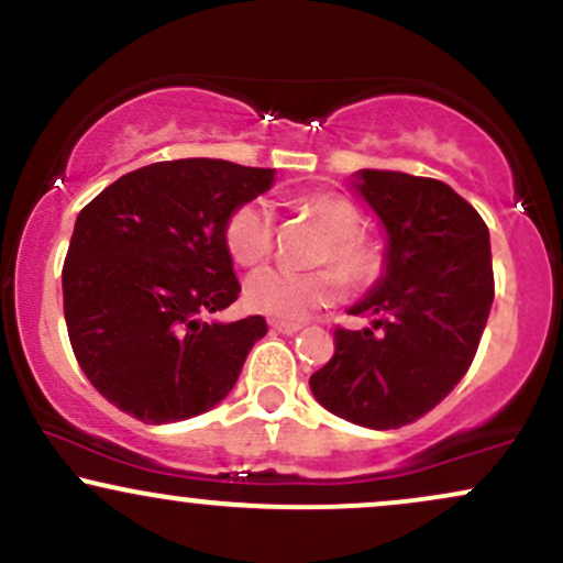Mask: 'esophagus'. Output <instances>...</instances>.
I'll return each instance as SVG.
<instances>
[{
    "instance_id": "esophagus-1",
    "label": "esophagus",
    "mask_w": 563,
    "mask_h": 563,
    "mask_svg": "<svg viewBox=\"0 0 563 563\" xmlns=\"http://www.w3.org/2000/svg\"><path fill=\"white\" fill-rule=\"evenodd\" d=\"M269 328H273L275 333H283V335H294V333L301 331L299 322H283V320H273V322H269Z\"/></svg>"
}]
</instances>
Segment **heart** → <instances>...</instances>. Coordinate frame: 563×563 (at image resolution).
I'll return each instance as SVG.
<instances>
[{
    "mask_svg": "<svg viewBox=\"0 0 563 563\" xmlns=\"http://www.w3.org/2000/svg\"><path fill=\"white\" fill-rule=\"evenodd\" d=\"M299 206L328 235L318 256L320 264H333L354 288H365L378 280L384 273V254L376 243L360 235L363 217L354 209L352 200L325 192V196L301 200ZM224 243L232 260L243 267H254L267 260L275 243L273 209L260 198L245 200L238 209H232L224 222ZM339 296L341 278L333 269L290 273L283 267H267L251 275L245 283V303L254 312L283 322L307 320L314 309L328 307Z\"/></svg>",
    "mask_w": 563,
    "mask_h": 563,
    "instance_id": "b5f03b06",
    "label": "heart"
}]
</instances>
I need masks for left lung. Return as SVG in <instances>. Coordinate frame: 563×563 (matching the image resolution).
I'll list each match as a JSON object with an SVG mask.
<instances>
[{
  "label": "left lung",
  "mask_w": 563,
  "mask_h": 563,
  "mask_svg": "<svg viewBox=\"0 0 563 563\" xmlns=\"http://www.w3.org/2000/svg\"><path fill=\"white\" fill-rule=\"evenodd\" d=\"M352 187L386 232L384 273L335 331V352L309 389L333 416L399 429L442 402L466 376L493 307L489 230L450 185L405 172L360 169Z\"/></svg>",
  "instance_id": "left-lung-1"
}]
</instances>
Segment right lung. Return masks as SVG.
Listing matches in <instances>:
<instances>
[{
	"instance_id": "add662e5",
	"label": "right lung",
	"mask_w": 563,
	"mask_h": 563,
	"mask_svg": "<svg viewBox=\"0 0 563 563\" xmlns=\"http://www.w3.org/2000/svg\"><path fill=\"white\" fill-rule=\"evenodd\" d=\"M273 183L275 169L222 158L158 161L84 206L63 309L84 376L108 402L142 423H174L228 397L267 322L203 318L241 294L224 222Z\"/></svg>"
}]
</instances>
